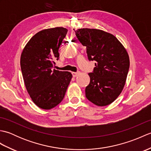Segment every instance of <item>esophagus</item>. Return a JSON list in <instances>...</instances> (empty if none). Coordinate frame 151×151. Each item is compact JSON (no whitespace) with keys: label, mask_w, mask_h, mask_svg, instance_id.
Returning a JSON list of instances; mask_svg holds the SVG:
<instances>
[{"label":"esophagus","mask_w":151,"mask_h":151,"mask_svg":"<svg viewBox=\"0 0 151 151\" xmlns=\"http://www.w3.org/2000/svg\"><path fill=\"white\" fill-rule=\"evenodd\" d=\"M79 73H80V72H79V71H76V72H73V73H72V75H73V76H74V77H75V76H77Z\"/></svg>","instance_id":"1"}]
</instances>
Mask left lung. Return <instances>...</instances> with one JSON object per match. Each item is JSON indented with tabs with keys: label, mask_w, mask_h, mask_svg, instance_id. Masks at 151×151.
<instances>
[{
	"label": "left lung",
	"mask_w": 151,
	"mask_h": 151,
	"mask_svg": "<svg viewBox=\"0 0 151 151\" xmlns=\"http://www.w3.org/2000/svg\"><path fill=\"white\" fill-rule=\"evenodd\" d=\"M76 37L86 47L89 61L95 67L89 73L90 82L86 88V97L94 104H111L120 95L130 67L129 54L114 35L97 29L75 30Z\"/></svg>",
	"instance_id": "8db88e82"
}]
</instances>
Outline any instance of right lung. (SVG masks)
<instances>
[{"label":"right lung","mask_w":151,"mask_h":151,"mask_svg":"<svg viewBox=\"0 0 151 151\" xmlns=\"http://www.w3.org/2000/svg\"><path fill=\"white\" fill-rule=\"evenodd\" d=\"M67 30L63 27L41 30L31 38L21 56V69L27 91L38 107L49 110L60 104L72 78L68 71L53 69Z\"/></svg>","instance_id":"add662e5"}]
</instances>
